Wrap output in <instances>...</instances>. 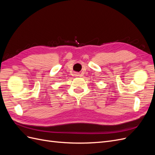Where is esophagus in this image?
Returning <instances> with one entry per match:
<instances>
[{
    "label": "esophagus",
    "instance_id": "obj_1",
    "mask_svg": "<svg viewBox=\"0 0 155 155\" xmlns=\"http://www.w3.org/2000/svg\"><path fill=\"white\" fill-rule=\"evenodd\" d=\"M77 76H78V75H77Z\"/></svg>",
    "mask_w": 155,
    "mask_h": 155
}]
</instances>
